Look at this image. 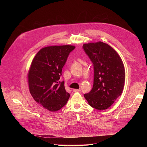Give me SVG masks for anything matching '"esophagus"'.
Segmentation results:
<instances>
[{
  "label": "esophagus",
  "mask_w": 147,
  "mask_h": 147,
  "mask_svg": "<svg viewBox=\"0 0 147 147\" xmlns=\"http://www.w3.org/2000/svg\"><path fill=\"white\" fill-rule=\"evenodd\" d=\"M73 92H77L81 91V90H80V89H73Z\"/></svg>",
  "instance_id": "1"
}]
</instances>
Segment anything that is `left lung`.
Here are the masks:
<instances>
[{
	"label": "left lung",
	"instance_id": "1",
	"mask_svg": "<svg viewBox=\"0 0 147 147\" xmlns=\"http://www.w3.org/2000/svg\"><path fill=\"white\" fill-rule=\"evenodd\" d=\"M82 48L92 63L94 73L93 87L84 96L91 107L107 109L123 92L125 81L123 63L115 50L102 42L85 44Z\"/></svg>",
	"mask_w": 147,
	"mask_h": 147
}]
</instances>
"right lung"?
Masks as SVG:
<instances>
[{
    "instance_id": "add662e5",
    "label": "right lung",
    "mask_w": 147,
    "mask_h": 147,
    "mask_svg": "<svg viewBox=\"0 0 147 147\" xmlns=\"http://www.w3.org/2000/svg\"><path fill=\"white\" fill-rule=\"evenodd\" d=\"M74 49L71 45L45 47L31 63L28 74L30 92L36 102L49 111L62 108L70 97L64 81L59 80L70 53Z\"/></svg>"
}]
</instances>
